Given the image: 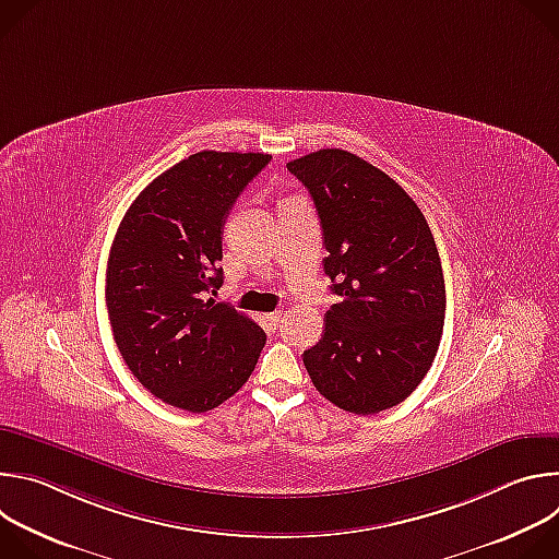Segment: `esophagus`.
Segmentation results:
<instances>
[{"instance_id":"esophagus-1","label":"esophagus","mask_w":559,"mask_h":559,"mask_svg":"<svg viewBox=\"0 0 559 559\" xmlns=\"http://www.w3.org/2000/svg\"><path fill=\"white\" fill-rule=\"evenodd\" d=\"M281 316H283L281 311H272V313H267V318H270V321H272L276 328H278V323H281Z\"/></svg>"}]
</instances>
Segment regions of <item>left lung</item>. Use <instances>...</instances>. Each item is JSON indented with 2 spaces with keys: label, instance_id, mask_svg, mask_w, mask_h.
I'll use <instances>...</instances> for the list:
<instances>
[{
  "label": "left lung",
  "instance_id": "1",
  "mask_svg": "<svg viewBox=\"0 0 559 559\" xmlns=\"http://www.w3.org/2000/svg\"><path fill=\"white\" fill-rule=\"evenodd\" d=\"M309 190L323 227L338 302L323 338L302 354L330 403L371 416L423 382L444 325V276L429 223L416 201L365 158L328 147L287 164Z\"/></svg>",
  "mask_w": 559,
  "mask_h": 559
}]
</instances>
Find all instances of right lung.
Listing matches in <instances>:
<instances>
[{
    "instance_id": "add662e5",
    "label": "right lung",
    "mask_w": 559,
    "mask_h": 559,
    "mask_svg": "<svg viewBox=\"0 0 559 559\" xmlns=\"http://www.w3.org/2000/svg\"><path fill=\"white\" fill-rule=\"evenodd\" d=\"M270 158L190 154L134 199L112 241L106 305L115 343L132 376L183 412L225 403L265 347L252 318L207 296L223 285L225 218Z\"/></svg>"
}]
</instances>
